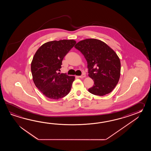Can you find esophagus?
<instances>
[{"instance_id":"1","label":"esophagus","mask_w":151,"mask_h":151,"mask_svg":"<svg viewBox=\"0 0 151 151\" xmlns=\"http://www.w3.org/2000/svg\"><path fill=\"white\" fill-rule=\"evenodd\" d=\"M85 77H86V74H85V73H83L81 76H80L79 77L80 78H85Z\"/></svg>"}]
</instances>
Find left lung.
<instances>
[{
  "mask_svg": "<svg viewBox=\"0 0 151 151\" xmlns=\"http://www.w3.org/2000/svg\"><path fill=\"white\" fill-rule=\"evenodd\" d=\"M87 62L88 76L94 81L90 93L103 96L111 92L118 83L121 64L115 51L104 42L96 39H86L76 44Z\"/></svg>",
  "mask_w": 151,
  "mask_h": 151,
  "instance_id": "left-lung-1",
  "label": "left lung"
}]
</instances>
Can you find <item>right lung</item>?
Returning a JSON list of instances; mask_svg holds the SVG:
<instances>
[{"label":"right lung","instance_id":"1","mask_svg":"<svg viewBox=\"0 0 151 151\" xmlns=\"http://www.w3.org/2000/svg\"><path fill=\"white\" fill-rule=\"evenodd\" d=\"M76 43L73 39L51 41L35 52L31 66L32 78L35 86L48 98L59 99L71 90L75 77L59 71L63 58Z\"/></svg>","mask_w":151,"mask_h":151}]
</instances>
